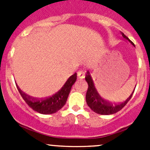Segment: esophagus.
I'll return each mask as SVG.
<instances>
[{
  "mask_svg": "<svg viewBox=\"0 0 150 150\" xmlns=\"http://www.w3.org/2000/svg\"><path fill=\"white\" fill-rule=\"evenodd\" d=\"M85 74H86V72L83 69H80L78 72V77L80 79H83V78H85Z\"/></svg>",
  "mask_w": 150,
  "mask_h": 150,
  "instance_id": "obj_1",
  "label": "esophagus"
}]
</instances>
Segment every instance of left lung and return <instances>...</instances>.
Returning <instances> with one entry per match:
<instances>
[{
    "instance_id": "1",
    "label": "left lung",
    "mask_w": 150,
    "mask_h": 150,
    "mask_svg": "<svg viewBox=\"0 0 150 150\" xmlns=\"http://www.w3.org/2000/svg\"><path fill=\"white\" fill-rule=\"evenodd\" d=\"M121 34L124 38L128 40L133 46H135L134 43H133L127 36H125V35H124V33H121ZM85 79H86V82L88 83V90L87 92H86V102H87L88 106L94 112L99 115H112L115 114V113L117 112L118 111L121 110L126 105V104L128 103V101L131 99V98L132 97V95L133 93H134V90H135V88H134V91L132 92L131 96H130L125 102L117 104H113L110 103V102H107V101L104 100V99H102V98L101 97V96L99 94L98 91H96V88H95L94 84H93V80H92V78L91 76L89 71H87V73H86Z\"/></svg>"
}]
</instances>
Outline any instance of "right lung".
Wrapping results in <instances>:
<instances>
[{"mask_svg": "<svg viewBox=\"0 0 150 150\" xmlns=\"http://www.w3.org/2000/svg\"><path fill=\"white\" fill-rule=\"evenodd\" d=\"M77 79V73L75 72L71 75L67 81H66L64 86L62 87L59 91L54 93L51 96H48L43 99H37L28 96L24 93L17 86L18 91L21 94L22 97L25 101L30 107L33 110L43 115L53 114L62 108L67 100L68 96L72 88V85L75 83Z\"/></svg>", "mask_w": 150, "mask_h": 150, "instance_id": "1", "label": "right lung"}]
</instances>
